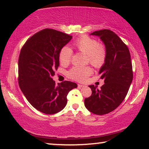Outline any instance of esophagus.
I'll return each instance as SVG.
<instances>
[{"label":"esophagus","mask_w":149,"mask_h":149,"mask_svg":"<svg viewBox=\"0 0 149 149\" xmlns=\"http://www.w3.org/2000/svg\"><path fill=\"white\" fill-rule=\"evenodd\" d=\"M84 87V85H81V84H78V87L81 88V87Z\"/></svg>","instance_id":"obj_1"}]
</instances>
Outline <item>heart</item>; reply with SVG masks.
Here are the masks:
<instances>
[{"instance_id": "1", "label": "heart", "mask_w": 149, "mask_h": 149, "mask_svg": "<svg viewBox=\"0 0 149 149\" xmlns=\"http://www.w3.org/2000/svg\"><path fill=\"white\" fill-rule=\"evenodd\" d=\"M77 50L87 56V60L95 68H100L104 64L107 57V50L102 45L99 44L96 40L87 36H82L74 43ZM72 50L69 47H64L59 54V59L62 64H68L71 61ZM93 74L90 67H74L68 73V77L78 81H84Z\"/></svg>"}]
</instances>
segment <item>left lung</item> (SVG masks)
I'll use <instances>...</instances> for the list:
<instances>
[{
    "label": "left lung",
    "mask_w": 149,
    "mask_h": 149,
    "mask_svg": "<svg viewBox=\"0 0 149 149\" xmlns=\"http://www.w3.org/2000/svg\"><path fill=\"white\" fill-rule=\"evenodd\" d=\"M90 35L103 42L107 57L99 72L104 84L100 89L89 85L92 94L85 99V107L93 114L104 115L119 107L127 94L133 80L131 55L124 42L111 30H99Z\"/></svg>",
    "instance_id": "1"
}]
</instances>
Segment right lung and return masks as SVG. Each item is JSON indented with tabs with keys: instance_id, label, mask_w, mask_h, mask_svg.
Returning <instances> with one entry per match:
<instances>
[{
	"instance_id": "1",
	"label": "right lung",
	"mask_w": 149,
	"mask_h": 149,
	"mask_svg": "<svg viewBox=\"0 0 149 149\" xmlns=\"http://www.w3.org/2000/svg\"><path fill=\"white\" fill-rule=\"evenodd\" d=\"M72 39L64 33L45 29L30 37L20 51L19 88L30 104L44 114H54L64 109L68 93L77 87L68 81L56 85L52 79L59 66L60 50Z\"/></svg>"
}]
</instances>
